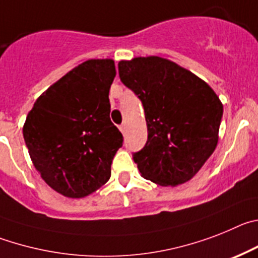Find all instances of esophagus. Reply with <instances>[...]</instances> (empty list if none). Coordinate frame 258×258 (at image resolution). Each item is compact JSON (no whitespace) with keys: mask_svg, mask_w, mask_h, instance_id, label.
I'll return each instance as SVG.
<instances>
[{"mask_svg":"<svg viewBox=\"0 0 258 258\" xmlns=\"http://www.w3.org/2000/svg\"><path fill=\"white\" fill-rule=\"evenodd\" d=\"M119 130H120V132H122V134H124V132H126V124H120Z\"/></svg>","mask_w":258,"mask_h":258,"instance_id":"esophagus-1","label":"esophagus"}]
</instances>
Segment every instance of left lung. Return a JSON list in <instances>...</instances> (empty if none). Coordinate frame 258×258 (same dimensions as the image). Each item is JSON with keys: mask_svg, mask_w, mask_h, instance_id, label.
<instances>
[{"mask_svg": "<svg viewBox=\"0 0 258 258\" xmlns=\"http://www.w3.org/2000/svg\"><path fill=\"white\" fill-rule=\"evenodd\" d=\"M118 71L145 110L148 141L134 153L141 176L162 186L189 181L217 146L224 112L219 96L196 74L163 57L122 60Z\"/></svg>", "mask_w": 258, "mask_h": 258, "instance_id": "8db88e82", "label": "left lung"}]
</instances>
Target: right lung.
Returning <instances> with one entry per match:
<instances>
[{"label":"right lung","mask_w":258,"mask_h":258,"mask_svg":"<svg viewBox=\"0 0 258 258\" xmlns=\"http://www.w3.org/2000/svg\"><path fill=\"white\" fill-rule=\"evenodd\" d=\"M112 59L82 62L50 86L27 115L23 136L46 184L68 198H85L110 178L123 136L110 120Z\"/></svg>","instance_id":"add662e5"}]
</instances>
